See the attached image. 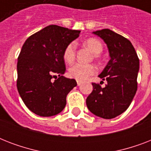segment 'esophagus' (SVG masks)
Instances as JSON below:
<instances>
[{"label":"esophagus","instance_id":"esophagus-1","mask_svg":"<svg viewBox=\"0 0 151 151\" xmlns=\"http://www.w3.org/2000/svg\"><path fill=\"white\" fill-rule=\"evenodd\" d=\"M77 84H78V86H80V85H81V81H78V83H77Z\"/></svg>","mask_w":151,"mask_h":151}]
</instances>
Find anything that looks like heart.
<instances>
[{
	"mask_svg": "<svg viewBox=\"0 0 151 151\" xmlns=\"http://www.w3.org/2000/svg\"><path fill=\"white\" fill-rule=\"evenodd\" d=\"M86 45L95 54H99L103 50V45L99 40L96 38H88L85 41ZM76 45L73 42L68 44L64 49L63 59L65 62L71 63L75 59ZM96 71V66L92 64H83L78 63L69 69V75L76 80L83 81L87 80L90 76L94 74Z\"/></svg>",
	"mask_w": 151,
	"mask_h": 151,
	"instance_id": "b5f03b06",
	"label": "heart"
}]
</instances>
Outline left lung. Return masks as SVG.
<instances>
[{
  "label": "left lung",
  "mask_w": 151,
  "mask_h": 151,
  "mask_svg": "<svg viewBox=\"0 0 151 151\" xmlns=\"http://www.w3.org/2000/svg\"><path fill=\"white\" fill-rule=\"evenodd\" d=\"M93 34L106 44L110 59L99 75L107 84L103 88L99 83H92L93 91L86 104L95 115L111 119L124 113L136 95L139 60L130 41L122 35L109 29Z\"/></svg>",
  "instance_id": "1"
}]
</instances>
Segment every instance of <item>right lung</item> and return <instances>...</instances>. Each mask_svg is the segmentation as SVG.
<instances>
[{"mask_svg":"<svg viewBox=\"0 0 151 151\" xmlns=\"http://www.w3.org/2000/svg\"><path fill=\"white\" fill-rule=\"evenodd\" d=\"M80 30L50 25L29 37L17 63L18 92L35 114L50 117L66 104V96L77 86L74 79L64 78L63 52L78 37Z\"/></svg>","mask_w":151,"mask_h":151,"instance_id":"obj_1","label":"right lung"}]
</instances>
